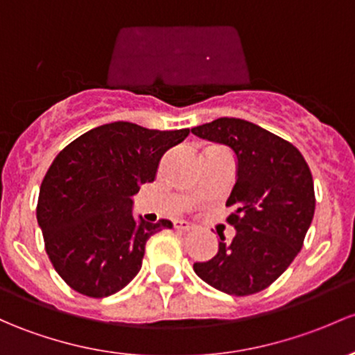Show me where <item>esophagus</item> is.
Wrapping results in <instances>:
<instances>
[{
	"mask_svg": "<svg viewBox=\"0 0 355 355\" xmlns=\"http://www.w3.org/2000/svg\"><path fill=\"white\" fill-rule=\"evenodd\" d=\"M173 227L177 231H190V230H193V225L189 221H175Z\"/></svg>",
	"mask_w": 355,
	"mask_h": 355,
	"instance_id": "34e87169",
	"label": "esophagus"
}]
</instances>
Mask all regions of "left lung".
Instances as JSON below:
<instances>
[{"label":"left lung","mask_w":355,"mask_h":355,"mask_svg":"<svg viewBox=\"0 0 355 355\" xmlns=\"http://www.w3.org/2000/svg\"><path fill=\"white\" fill-rule=\"evenodd\" d=\"M192 134L225 144L236 158V184L226 200L236 234H219L216 257L196 262V274L233 296L268 287L303 246L315 214V187L308 163L291 143L243 119L221 117Z\"/></svg>","instance_id":"8db88e82"}]
</instances>
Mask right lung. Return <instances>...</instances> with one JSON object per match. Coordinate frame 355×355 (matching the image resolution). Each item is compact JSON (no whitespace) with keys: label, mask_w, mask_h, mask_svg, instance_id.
Instances as JSON below:
<instances>
[{"label":"right lung","mask_w":355,"mask_h":355,"mask_svg":"<svg viewBox=\"0 0 355 355\" xmlns=\"http://www.w3.org/2000/svg\"><path fill=\"white\" fill-rule=\"evenodd\" d=\"M189 132L112 122L55 156L40 185L37 223L52 266L74 291L107 297L136 277L149 236L171 223L136 219L132 197Z\"/></svg>","instance_id":"1"}]
</instances>
